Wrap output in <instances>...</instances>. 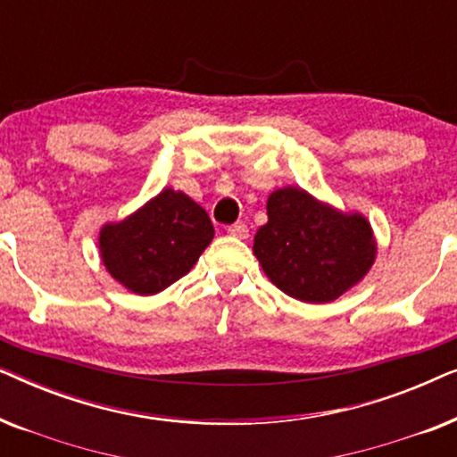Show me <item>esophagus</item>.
<instances>
[{"label": "esophagus", "mask_w": 457, "mask_h": 457, "mask_svg": "<svg viewBox=\"0 0 457 457\" xmlns=\"http://www.w3.org/2000/svg\"><path fill=\"white\" fill-rule=\"evenodd\" d=\"M228 235L237 237V239H247V237H249V228H247V224H243V222L230 224V227H228Z\"/></svg>", "instance_id": "1"}]
</instances>
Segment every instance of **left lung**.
Returning <instances> with one entry per match:
<instances>
[{
    "instance_id": "1",
    "label": "left lung",
    "mask_w": 457,
    "mask_h": 457,
    "mask_svg": "<svg viewBox=\"0 0 457 457\" xmlns=\"http://www.w3.org/2000/svg\"><path fill=\"white\" fill-rule=\"evenodd\" d=\"M268 222L253 239V253L268 278L287 295L327 303L370 270L377 245L360 214H341L297 187L268 197Z\"/></svg>"
}]
</instances>
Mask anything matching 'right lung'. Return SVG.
Wrapping results in <instances>:
<instances>
[{"instance_id":"obj_1","label":"right lung","mask_w":457,"mask_h":457,"mask_svg":"<svg viewBox=\"0 0 457 457\" xmlns=\"http://www.w3.org/2000/svg\"><path fill=\"white\" fill-rule=\"evenodd\" d=\"M214 237L210 216L185 193L164 189L139 212L105 224L99 249L108 272L139 295L185 277Z\"/></svg>"}]
</instances>
